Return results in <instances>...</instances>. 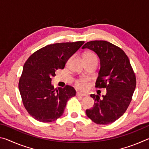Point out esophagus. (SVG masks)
<instances>
[{"mask_svg": "<svg viewBox=\"0 0 149 149\" xmlns=\"http://www.w3.org/2000/svg\"><path fill=\"white\" fill-rule=\"evenodd\" d=\"M76 95L77 97H86L87 95L85 94V93H79L78 92L76 93Z\"/></svg>", "mask_w": 149, "mask_h": 149, "instance_id": "34e87169", "label": "esophagus"}]
</instances>
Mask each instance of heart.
Returning <instances> with one entry per match:
<instances>
[{
  "mask_svg": "<svg viewBox=\"0 0 149 149\" xmlns=\"http://www.w3.org/2000/svg\"><path fill=\"white\" fill-rule=\"evenodd\" d=\"M84 58H97L96 55L93 53V52H87L85 54ZM75 85L76 87L79 89H85L88 86L87 84V81L86 79H80L79 80H77L76 83H75Z\"/></svg>",
  "mask_w": 149,
  "mask_h": 149,
  "instance_id": "heart-1",
  "label": "heart"
}]
</instances>
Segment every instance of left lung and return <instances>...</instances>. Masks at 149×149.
<instances>
[{"instance_id":"1","label":"left lung","mask_w":149,"mask_h":149,"mask_svg":"<svg viewBox=\"0 0 149 149\" xmlns=\"http://www.w3.org/2000/svg\"><path fill=\"white\" fill-rule=\"evenodd\" d=\"M94 51L100 58V68L95 87L106 88L107 94L91 95L94 107L86 114L97 124L112 123L124 114L132 101L136 77L124 51L106 41L87 42L82 47Z\"/></svg>"}]
</instances>
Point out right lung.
I'll list each match as a JSON object with an SVG mask.
<instances>
[{
    "instance_id": "1",
    "label": "right lung",
    "mask_w": 149,
    "mask_h": 149,
    "mask_svg": "<svg viewBox=\"0 0 149 149\" xmlns=\"http://www.w3.org/2000/svg\"><path fill=\"white\" fill-rule=\"evenodd\" d=\"M84 41L49 45L34 52L25 62L19 81V91L25 108L30 116L41 122L56 120L64 113L67 101L76 94L70 85L54 89L51 77Z\"/></svg>"
}]
</instances>
